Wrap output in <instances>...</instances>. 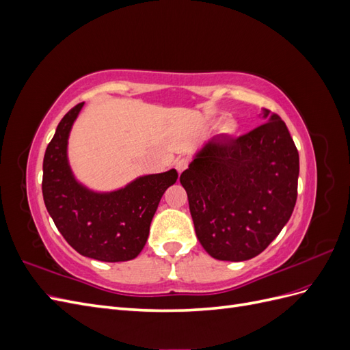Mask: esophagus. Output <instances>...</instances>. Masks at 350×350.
<instances>
[{
  "instance_id": "obj_1",
  "label": "esophagus",
  "mask_w": 350,
  "mask_h": 350,
  "mask_svg": "<svg viewBox=\"0 0 350 350\" xmlns=\"http://www.w3.org/2000/svg\"><path fill=\"white\" fill-rule=\"evenodd\" d=\"M187 167H188V161H187V159H184V157L176 159V161H175V169L178 171V174L184 172Z\"/></svg>"
}]
</instances>
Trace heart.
Masks as SVG:
<instances>
[{
  "label": "heart",
  "mask_w": 350,
  "mask_h": 350,
  "mask_svg": "<svg viewBox=\"0 0 350 350\" xmlns=\"http://www.w3.org/2000/svg\"><path fill=\"white\" fill-rule=\"evenodd\" d=\"M235 131H237V126L232 122H226V124H224V126H221V133L226 135H234Z\"/></svg>",
  "instance_id": "heart-1"
}]
</instances>
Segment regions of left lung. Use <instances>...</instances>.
Here are the masks:
<instances>
[{
    "mask_svg": "<svg viewBox=\"0 0 350 350\" xmlns=\"http://www.w3.org/2000/svg\"><path fill=\"white\" fill-rule=\"evenodd\" d=\"M229 140L208 139L181 174L196 235L211 257L245 261L258 256L288 224L298 196L299 154L276 113Z\"/></svg>",
    "mask_w": 350,
    "mask_h": 350,
    "instance_id": "obj_1",
    "label": "left lung"
}]
</instances>
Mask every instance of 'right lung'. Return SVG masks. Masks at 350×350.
Wrapping results in <instances>:
<instances>
[{
  "label": "right lung",
  "instance_id": "add662e5",
  "mask_svg": "<svg viewBox=\"0 0 350 350\" xmlns=\"http://www.w3.org/2000/svg\"><path fill=\"white\" fill-rule=\"evenodd\" d=\"M83 105L64 115L46 147L42 194L61 235L79 254L107 262L129 261L144 248L157 206L178 172L137 176L112 191L81 184L68 162V139Z\"/></svg>",
  "mask_w": 350,
  "mask_h": 350
}]
</instances>
